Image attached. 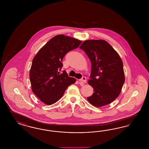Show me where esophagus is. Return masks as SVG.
Listing matches in <instances>:
<instances>
[{
	"instance_id": "esophagus-1",
	"label": "esophagus",
	"mask_w": 149,
	"mask_h": 149,
	"mask_svg": "<svg viewBox=\"0 0 149 149\" xmlns=\"http://www.w3.org/2000/svg\"><path fill=\"white\" fill-rule=\"evenodd\" d=\"M79 83L80 84H84V83H86V79L85 77H83L81 79H80L79 80Z\"/></svg>"
}]
</instances>
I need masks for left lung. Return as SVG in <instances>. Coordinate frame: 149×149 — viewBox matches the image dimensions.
I'll return each mask as SVG.
<instances>
[{"label": "left lung", "mask_w": 149, "mask_h": 149, "mask_svg": "<svg viewBox=\"0 0 149 149\" xmlns=\"http://www.w3.org/2000/svg\"><path fill=\"white\" fill-rule=\"evenodd\" d=\"M89 57L91 64L88 84L94 93L87 99L100 107L114 101L120 95L125 82L123 63L118 53L107 41L87 40L79 47Z\"/></svg>", "instance_id": "obj_1"}]
</instances>
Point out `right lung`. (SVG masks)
<instances>
[{
    "mask_svg": "<svg viewBox=\"0 0 149 149\" xmlns=\"http://www.w3.org/2000/svg\"><path fill=\"white\" fill-rule=\"evenodd\" d=\"M81 41L72 37L58 35L47 42L34 57L29 72L33 93L44 104L50 105L63 96L66 88L76 79L68 77L62 60L66 54L76 49Z\"/></svg>",
    "mask_w": 149,
    "mask_h": 149,
    "instance_id": "add662e5",
    "label": "right lung"
}]
</instances>
